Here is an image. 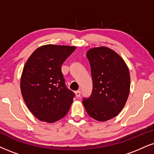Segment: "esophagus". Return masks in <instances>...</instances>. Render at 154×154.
<instances>
[{"instance_id": "esophagus-1", "label": "esophagus", "mask_w": 154, "mask_h": 154, "mask_svg": "<svg viewBox=\"0 0 154 154\" xmlns=\"http://www.w3.org/2000/svg\"><path fill=\"white\" fill-rule=\"evenodd\" d=\"M75 94H76V97H77V98H78V97H80L81 91H79V90H78V91H75Z\"/></svg>"}]
</instances>
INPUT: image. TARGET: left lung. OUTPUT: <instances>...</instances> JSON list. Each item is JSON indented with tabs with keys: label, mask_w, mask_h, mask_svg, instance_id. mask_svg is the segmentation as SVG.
<instances>
[{
	"label": "left lung",
	"mask_w": 154,
	"mask_h": 154,
	"mask_svg": "<svg viewBox=\"0 0 154 154\" xmlns=\"http://www.w3.org/2000/svg\"><path fill=\"white\" fill-rule=\"evenodd\" d=\"M93 88L89 98H83L87 114L100 122L117 116L129 94L130 75L125 62L106 47L88 50Z\"/></svg>",
	"instance_id": "1"
}]
</instances>
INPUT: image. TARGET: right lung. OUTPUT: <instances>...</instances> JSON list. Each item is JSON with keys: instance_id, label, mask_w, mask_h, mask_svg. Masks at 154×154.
Masks as SVG:
<instances>
[{"instance_id": "add662e5", "label": "right lung", "mask_w": 154, "mask_h": 154, "mask_svg": "<svg viewBox=\"0 0 154 154\" xmlns=\"http://www.w3.org/2000/svg\"><path fill=\"white\" fill-rule=\"evenodd\" d=\"M75 47L46 45L27 60L20 79L25 104L42 122L53 123L67 114L75 93L66 87L61 66Z\"/></svg>"}]
</instances>
